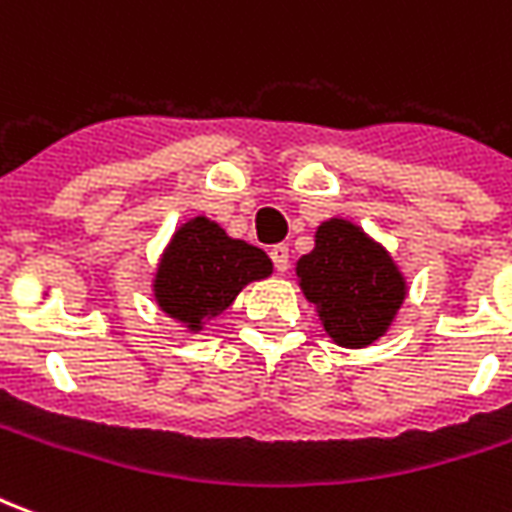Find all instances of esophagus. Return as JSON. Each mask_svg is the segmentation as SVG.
Instances as JSON below:
<instances>
[{
	"instance_id": "1",
	"label": "esophagus",
	"mask_w": 512,
	"mask_h": 512,
	"mask_svg": "<svg viewBox=\"0 0 512 512\" xmlns=\"http://www.w3.org/2000/svg\"><path fill=\"white\" fill-rule=\"evenodd\" d=\"M271 260H274V268H277L279 274H285L290 266V252H288V246L285 244H277V246H271Z\"/></svg>"
}]
</instances>
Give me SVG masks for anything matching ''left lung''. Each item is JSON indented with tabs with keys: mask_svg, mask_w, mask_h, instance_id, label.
Returning <instances> with one entry per match:
<instances>
[{
	"mask_svg": "<svg viewBox=\"0 0 512 512\" xmlns=\"http://www.w3.org/2000/svg\"><path fill=\"white\" fill-rule=\"evenodd\" d=\"M296 279L329 340L354 351L386 337L408 296L392 252L343 216L315 227V246L299 257Z\"/></svg>",
	"mask_w": 512,
	"mask_h": 512,
	"instance_id": "1",
	"label": "left lung"
}]
</instances>
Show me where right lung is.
<instances>
[{
	"instance_id": "right-lung-1",
	"label": "right lung",
	"mask_w": 512,
	"mask_h": 512,
	"mask_svg": "<svg viewBox=\"0 0 512 512\" xmlns=\"http://www.w3.org/2000/svg\"><path fill=\"white\" fill-rule=\"evenodd\" d=\"M271 271L274 263L263 249L227 235L222 224L200 213L169 235L150 290L169 321L200 334L205 323L233 307L246 285L271 277Z\"/></svg>"
}]
</instances>
